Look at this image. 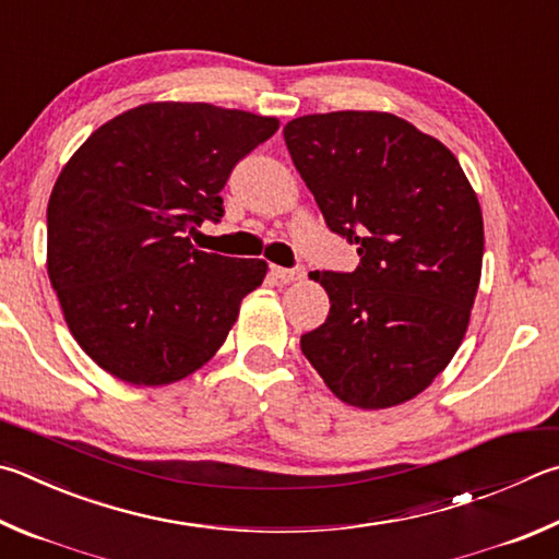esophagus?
I'll return each instance as SVG.
<instances>
[{
    "label": "esophagus",
    "mask_w": 559,
    "mask_h": 559,
    "mask_svg": "<svg viewBox=\"0 0 559 559\" xmlns=\"http://www.w3.org/2000/svg\"><path fill=\"white\" fill-rule=\"evenodd\" d=\"M271 273L281 281H298L306 276V269L302 266H293V269H283V266H271Z\"/></svg>",
    "instance_id": "obj_1"
}]
</instances>
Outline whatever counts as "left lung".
Returning <instances> with one entry per match:
<instances>
[{"mask_svg":"<svg viewBox=\"0 0 559 559\" xmlns=\"http://www.w3.org/2000/svg\"><path fill=\"white\" fill-rule=\"evenodd\" d=\"M354 271H318L330 314L300 349L340 401L389 408L428 389L469 324L484 219L460 160L389 111H330L283 129Z\"/></svg>","mask_w":559,"mask_h":559,"instance_id":"left-lung-1","label":"left lung"}]
</instances>
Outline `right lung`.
I'll use <instances>...</instances> for the list:
<instances>
[{
	"instance_id": "1",
	"label": "right lung",
	"mask_w": 559,
	"mask_h": 559,
	"mask_svg": "<svg viewBox=\"0 0 559 559\" xmlns=\"http://www.w3.org/2000/svg\"><path fill=\"white\" fill-rule=\"evenodd\" d=\"M278 119L154 103L99 127L48 200V276L87 357L134 385L212 359L266 261L198 251L188 231L225 215L222 188Z\"/></svg>"
}]
</instances>
